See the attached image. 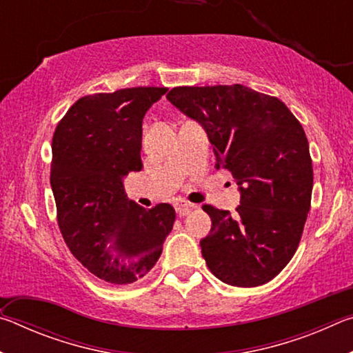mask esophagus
<instances>
[{"instance_id":"34e87169","label":"esophagus","mask_w":353,"mask_h":353,"mask_svg":"<svg viewBox=\"0 0 353 353\" xmlns=\"http://www.w3.org/2000/svg\"><path fill=\"white\" fill-rule=\"evenodd\" d=\"M196 205L191 204V202L185 201V199H176L174 201V208L176 212L181 214V216H185V214H188L191 210H193Z\"/></svg>"}]
</instances>
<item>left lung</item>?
Returning <instances> with one entry per match:
<instances>
[{
  "label": "left lung",
  "instance_id": "obj_1",
  "mask_svg": "<svg viewBox=\"0 0 353 353\" xmlns=\"http://www.w3.org/2000/svg\"><path fill=\"white\" fill-rule=\"evenodd\" d=\"M166 98L204 128L216 168L232 172L241 194L234 214L202 207L212 218L201 240L208 270L243 288L270 282L294 255L312 202L302 124L280 99L240 83L176 87Z\"/></svg>",
  "mask_w": 353,
  "mask_h": 353
}]
</instances>
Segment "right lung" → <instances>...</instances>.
<instances>
[{"label":"right lung","instance_id":"obj_1","mask_svg":"<svg viewBox=\"0 0 353 353\" xmlns=\"http://www.w3.org/2000/svg\"><path fill=\"white\" fill-rule=\"evenodd\" d=\"M165 87L88 94L70 107L52 137L51 188L67 246L104 282L134 283L157 263L176 212L145 208L123 179L141 170V123Z\"/></svg>","mask_w":353,"mask_h":353}]
</instances>
